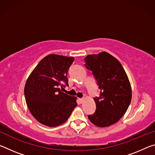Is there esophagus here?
Here are the masks:
<instances>
[{"mask_svg": "<svg viewBox=\"0 0 155 155\" xmlns=\"http://www.w3.org/2000/svg\"><path fill=\"white\" fill-rule=\"evenodd\" d=\"M84 100H85L84 98H79V101H80V103H83V102H84Z\"/></svg>", "mask_w": 155, "mask_h": 155, "instance_id": "obj_1", "label": "esophagus"}]
</instances>
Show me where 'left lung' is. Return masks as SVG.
<instances>
[{"label":"left lung","instance_id":"left-lung-1","mask_svg":"<svg viewBox=\"0 0 155 155\" xmlns=\"http://www.w3.org/2000/svg\"><path fill=\"white\" fill-rule=\"evenodd\" d=\"M85 65L91 70L100 89V96L94 98L96 109L89 115L90 122L98 127H109L124 115L132 98L127 73L118 60L108 52L89 54Z\"/></svg>","mask_w":155,"mask_h":155}]
</instances>
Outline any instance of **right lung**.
I'll return each instance as SVG.
<instances>
[{"label": "right lung", "mask_w": 155, "mask_h": 155, "mask_svg": "<svg viewBox=\"0 0 155 155\" xmlns=\"http://www.w3.org/2000/svg\"><path fill=\"white\" fill-rule=\"evenodd\" d=\"M74 61L72 57L48 54L28 77L25 87L26 103L41 124L57 127L66 121L77 106L76 97L61 91L68 86V72Z\"/></svg>", "instance_id": "obj_1"}]
</instances>
